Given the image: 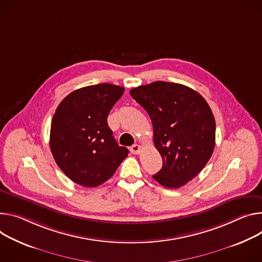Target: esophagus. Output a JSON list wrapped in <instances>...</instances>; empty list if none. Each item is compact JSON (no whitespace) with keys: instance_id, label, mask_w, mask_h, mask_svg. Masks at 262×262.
<instances>
[{"instance_id":"34e87169","label":"esophagus","mask_w":262,"mask_h":262,"mask_svg":"<svg viewBox=\"0 0 262 262\" xmlns=\"http://www.w3.org/2000/svg\"><path fill=\"white\" fill-rule=\"evenodd\" d=\"M141 149H142V147H141L140 145L135 144V145H133V146L130 147V152L134 154V155H139V154L141 152Z\"/></svg>"}]
</instances>
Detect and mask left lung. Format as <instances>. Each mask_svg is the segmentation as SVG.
Returning <instances> with one entry per match:
<instances>
[{"label":"left lung","mask_w":262,"mask_h":262,"mask_svg":"<svg viewBox=\"0 0 262 262\" xmlns=\"http://www.w3.org/2000/svg\"><path fill=\"white\" fill-rule=\"evenodd\" d=\"M149 115L154 144L163 159L152 178L162 186L180 188L196 177L215 146V120L201 94L186 85L155 81L130 90Z\"/></svg>","instance_id":"8db88e82"}]
</instances>
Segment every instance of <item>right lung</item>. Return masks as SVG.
I'll return each instance as SVG.
<instances>
[{"label": "right lung", "instance_id": "add662e5", "mask_svg": "<svg viewBox=\"0 0 262 262\" xmlns=\"http://www.w3.org/2000/svg\"><path fill=\"white\" fill-rule=\"evenodd\" d=\"M124 88L99 83L70 93L51 122L50 148L62 172L74 183L97 187L107 181L127 157L107 125V115Z\"/></svg>", "mask_w": 262, "mask_h": 262}]
</instances>
